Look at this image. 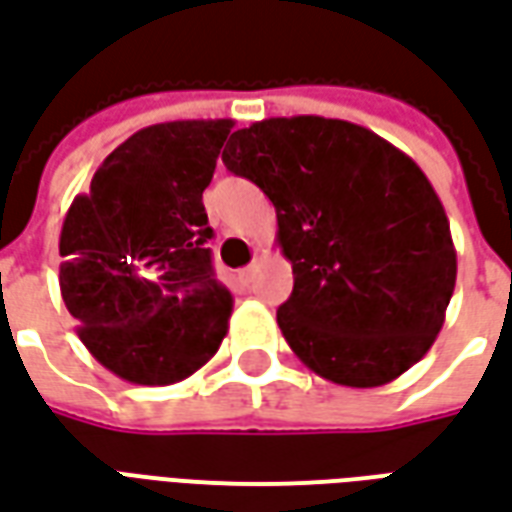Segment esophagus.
Instances as JSON below:
<instances>
[{"label": "esophagus", "instance_id": "1", "mask_svg": "<svg viewBox=\"0 0 512 512\" xmlns=\"http://www.w3.org/2000/svg\"><path fill=\"white\" fill-rule=\"evenodd\" d=\"M255 271H257L255 263H252V266L241 268V271H238V279H241V282H244V285H249V282H252V279H255Z\"/></svg>", "mask_w": 512, "mask_h": 512}]
</instances>
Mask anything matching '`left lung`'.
<instances>
[{
	"label": "left lung",
	"instance_id": "obj_1",
	"mask_svg": "<svg viewBox=\"0 0 512 512\" xmlns=\"http://www.w3.org/2000/svg\"><path fill=\"white\" fill-rule=\"evenodd\" d=\"M224 167L277 208L293 293L282 337L312 373L370 389L417 365L455 290L450 222L403 150L348 120L268 117L238 128Z\"/></svg>",
	"mask_w": 512,
	"mask_h": 512
}]
</instances>
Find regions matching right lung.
Returning <instances> with one entry per match:
<instances>
[{
  "label": "right lung",
  "instance_id": "obj_1",
  "mask_svg": "<svg viewBox=\"0 0 512 512\" xmlns=\"http://www.w3.org/2000/svg\"><path fill=\"white\" fill-rule=\"evenodd\" d=\"M230 128L175 120L136 131L65 213L62 301L87 351L123 381H183L227 334L233 296L213 274L202 191Z\"/></svg>",
  "mask_w": 512,
  "mask_h": 512
}]
</instances>
